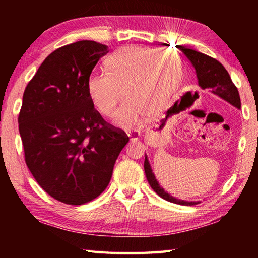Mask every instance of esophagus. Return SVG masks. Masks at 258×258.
Here are the masks:
<instances>
[{"instance_id": "esophagus-1", "label": "esophagus", "mask_w": 258, "mask_h": 258, "mask_svg": "<svg viewBox=\"0 0 258 258\" xmlns=\"http://www.w3.org/2000/svg\"><path fill=\"white\" fill-rule=\"evenodd\" d=\"M127 135L131 140H134L135 141V140L140 139V137H141V133H140L139 131H130V132H127Z\"/></svg>"}]
</instances>
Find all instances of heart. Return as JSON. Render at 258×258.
I'll use <instances>...</instances> for the list:
<instances>
[{
	"mask_svg": "<svg viewBox=\"0 0 258 258\" xmlns=\"http://www.w3.org/2000/svg\"><path fill=\"white\" fill-rule=\"evenodd\" d=\"M106 68L107 73L87 78V94L101 115L111 117L123 91L126 101L116 112L115 124L125 130L137 127L147 113L163 110L182 78V63L175 54L145 47L117 51Z\"/></svg>",
	"mask_w": 258,
	"mask_h": 258,
	"instance_id": "b5f03b06",
	"label": "heart"
}]
</instances>
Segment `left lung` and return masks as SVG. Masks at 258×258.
<instances>
[{
  "label": "left lung",
  "instance_id": "obj_1",
  "mask_svg": "<svg viewBox=\"0 0 258 258\" xmlns=\"http://www.w3.org/2000/svg\"><path fill=\"white\" fill-rule=\"evenodd\" d=\"M182 53L186 56V59L190 61L192 66L196 69V74H197L198 84L203 90L209 89L212 93L218 95L225 101L232 104V106L240 109L241 107V102H240V97L238 89L233 84L232 80L229 75V73L224 68L220 61L212 58L207 54L200 53V52L187 49V47L181 46ZM145 172L147 180L149 182L150 186L154 189L157 195L159 196L167 202H171L178 205H184V206H192V205H197L200 202H185V200H180L172 197L168 195L163 187L159 185L158 181L156 180L155 174L152 173L151 166L149 164L147 156L145 159Z\"/></svg>",
  "mask_w": 258,
  "mask_h": 258
}]
</instances>
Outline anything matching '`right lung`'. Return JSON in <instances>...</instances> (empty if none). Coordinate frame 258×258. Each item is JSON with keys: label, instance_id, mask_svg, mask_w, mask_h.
Wrapping results in <instances>:
<instances>
[{"label": "right lung", "instance_id": "obj_1", "mask_svg": "<svg viewBox=\"0 0 258 258\" xmlns=\"http://www.w3.org/2000/svg\"><path fill=\"white\" fill-rule=\"evenodd\" d=\"M108 52L94 41L59 47L24 92L18 123L25 161L42 189L67 205H83L102 194L128 142L87 94V78Z\"/></svg>", "mask_w": 258, "mask_h": 258}]
</instances>
